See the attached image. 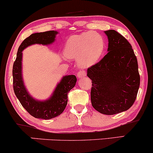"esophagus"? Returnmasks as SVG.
<instances>
[{
	"instance_id": "34e87169",
	"label": "esophagus",
	"mask_w": 153,
	"mask_h": 153,
	"mask_svg": "<svg viewBox=\"0 0 153 153\" xmlns=\"http://www.w3.org/2000/svg\"><path fill=\"white\" fill-rule=\"evenodd\" d=\"M86 71H79L78 73H77V77H78L79 79L83 78V77L86 76Z\"/></svg>"
}]
</instances>
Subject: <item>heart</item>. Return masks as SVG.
Returning <instances> with one entry per match:
<instances>
[{
	"mask_svg": "<svg viewBox=\"0 0 153 153\" xmlns=\"http://www.w3.org/2000/svg\"><path fill=\"white\" fill-rule=\"evenodd\" d=\"M103 37L93 31H88L69 37L66 42L65 55L69 59H77L82 68L90 67L101 57L104 52Z\"/></svg>",
	"mask_w": 153,
	"mask_h": 153,
	"instance_id": "obj_1",
	"label": "heart"
}]
</instances>
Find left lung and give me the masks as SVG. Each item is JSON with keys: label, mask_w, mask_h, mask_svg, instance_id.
<instances>
[{"label": "left lung", "mask_w": 153, "mask_h": 153, "mask_svg": "<svg viewBox=\"0 0 153 153\" xmlns=\"http://www.w3.org/2000/svg\"><path fill=\"white\" fill-rule=\"evenodd\" d=\"M108 53L87 70L92 82V106L105 115L126 111L135 102L140 86L137 58L132 46L114 30L104 31Z\"/></svg>", "instance_id": "8db88e82"}]
</instances>
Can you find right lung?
<instances>
[{
    "mask_svg": "<svg viewBox=\"0 0 153 153\" xmlns=\"http://www.w3.org/2000/svg\"><path fill=\"white\" fill-rule=\"evenodd\" d=\"M57 31L50 30L32 34L19 47L16 61L13 67V89L23 108L36 118L49 120L59 116L67 104V94L74 87L76 82L75 75H66L58 83L53 93L48 99L39 101L32 97L24 84L22 72V51L35 44L49 45L55 41Z\"/></svg>",
    "mask_w": 153,
    "mask_h": 153,
    "instance_id": "add662e5",
    "label": "right lung"
}]
</instances>
